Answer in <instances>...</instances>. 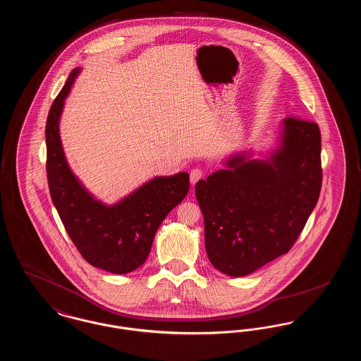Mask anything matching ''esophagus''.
Instances as JSON below:
<instances>
[{
	"mask_svg": "<svg viewBox=\"0 0 361 361\" xmlns=\"http://www.w3.org/2000/svg\"><path fill=\"white\" fill-rule=\"evenodd\" d=\"M203 177V171L200 168H193L190 173H189V178H190V183L195 185L200 178Z\"/></svg>",
	"mask_w": 361,
	"mask_h": 361,
	"instance_id": "obj_1",
	"label": "esophagus"
}]
</instances>
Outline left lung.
Wrapping results in <instances>:
<instances>
[{"label": "left lung", "instance_id": "1", "mask_svg": "<svg viewBox=\"0 0 361 361\" xmlns=\"http://www.w3.org/2000/svg\"><path fill=\"white\" fill-rule=\"evenodd\" d=\"M246 154L196 184L204 216L207 256L226 275L253 274L290 252L322 185L321 131L298 118L283 121L280 146L268 159Z\"/></svg>", "mask_w": 361, "mask_h": 361}]
</instances>
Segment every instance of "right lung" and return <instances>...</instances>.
<instances>
[{
  "label": "right lung",
  "instance_id": "1",
  "mask_svg": "<svg viewBox=\"0 0 361 361\" xmlns=\"http://www.w3.org/2000/svg\"><path fill=\"white\" fill-rule=\"evenodd\" d=\"M80 69L70 73L46 123L47 181L70 240L86 261L111 274L135 271L149 256L155 233L187 196L189 174L155 177L115 206L96 200L70 171L59 137V118Z\"/></svg>",
  "mask_w": 361,
  "mask_h": 361
}]
</instances>
